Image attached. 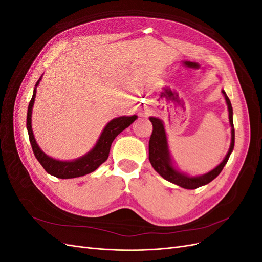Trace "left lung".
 Segmentation results:
<instances>
[{"label": "left lung", "instance_id": "8db88e82", "mask_svg": "<svg viewBox=\"0 0 262 262\" xmlns=\"http://www.w3.org/2000/svg\"><path fill=\"white\" fill-rule=\"evenodd\" d=\"M222 93H223L225 96V100L228 107L229 123H231V126H232L231 147H229L228 153L226 154L223 162H222L217 167H215L210 172L205 173L203 176L188 177L184 175V173L178 172L175 168L172 167L163 122L157 118H153V117L149 118L150 122L153 124V132L150 134L149 142H148V160L150 164H152L153 168L160 173L164 179L168 180L172 182V184L180 186L185 189H196L201 186L209 184V182H211L214 178H216L220 175V172L223 170L225 164L228 161L229 155H231L232 150L234 148L235 130H234V123H233V108H232L231 100H229L224 91H222Z\"/></svg>", "mask_w": 262, "mask_h": 262}]
</instances>
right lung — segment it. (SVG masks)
<instances>
[{
  "instance_id": "1",
  "label": "right lung",
  "mask_w": 262,
  "mask_h": 262,
  "mask_svg": "<svg viewBox=\"0 0 262 262\" xmlns=\"http://www.w3.org/2000/svg\"><path fill=\"white\" fill-rule=\"evenodd\" d=\"M41 78V77H40ZM36 83L33 98L30 99L28 110H27V130L31 147H33V152L38 160V162L41 164L45 170L50 173V175L61 178V179H69V178H76L84 175H87L94 170H96L99 166L107 161L110 146H112L113 141L118 136L119 133L122 132L124 129L136 120L137 116L131 117H119L110 121L106 126L104 131H102L101 136L98 142L95 145V147L87 153L85 156L78 158L73 162H62L53 160V158L47 156L42 150L39 148L38 144L36 143V140L34 138L33 130H31V110H33V105L36 97V87L38 86L39 82Z\"/></svg>"
}]
</instances>
